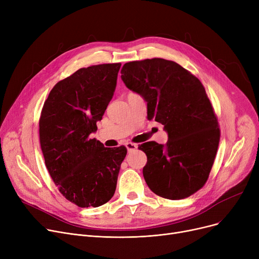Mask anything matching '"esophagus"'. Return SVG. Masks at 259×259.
<instances>
[{
	"label": "esophagus",
	"instance_id": "34e87169",
	"mask_svg": "<svg viewBox=\"0 0 259 259\" xmlns=\"http://www.w3.org/2000/svg\"><path fill=\"white\" fill-rule=\"evenodd\" d=\"M126 148L128 151H132V150H135V149L138 148V145L134 144V143H126Z\"/></svg>",
	"mask_w": 259,
	"mask_h": 259
}]
</instances>
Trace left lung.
<instances>
[{
    "mask_svg": "<svg viewBox=\"0 0 259 259\" xmlns=\"http://www.w3.org/2000/svg\"><path fill=\"white\" fill-rule=\"evenodd\" d=\"M121 79L147 102L148 119L164 125L167 144L139 146L147 155L144 179L152 192L183 199L208 181L221 130L200 80L173 61L151 59L126 63Z\"/></svg>",
    "mask_w": 259,
    "mask_h": 259,
    "instance_id": "1",
    "label": "left lung"
}]
</instances>
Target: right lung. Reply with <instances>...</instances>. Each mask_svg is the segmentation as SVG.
Masks as SVG:
<instances>
[{"mask_svg":"<svg viewBox=\"0 0 259 259\" xmlns=\"http://www.w3.org/2000/svg\"><path fill=\"white\" fill-rule=\"evenodd\" d=\"M120 63L80 68L54 85L39 117L46 168L61 194L80 208L100 207L115 192L127 148H106L98 130L113 97Z\"/></svg>","mask_w":259,"mask_h":259,"instance_id":"right-lung-1","label":"right lung"}]
</instances>
